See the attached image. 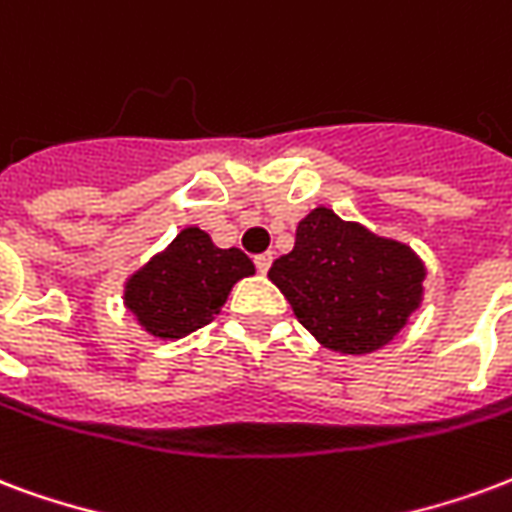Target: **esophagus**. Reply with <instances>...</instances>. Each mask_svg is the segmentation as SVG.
<instances>
[{"label":"esophagus","instance_id":"1","mask_svg":"<svg viewBox=\"0 0 512 512\" xmlns=\"http://www.w3.org/2000/svg\"><path fill=\"white\" fill-rule=\"evenodd\" d=\"M270 264H272V253H261V256H256V270L259 272H267L270 270Z\"/></svg>","mask_w":512,"mask_h":512}]
</instances>
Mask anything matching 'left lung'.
Masks as SVG:
<instances>
[{
    "mask_svg": "<svg viewBox=\"0 0 512 512\" xmlns=\"http://www.w3.org/2000/svg\"><path fill=\"white\" fill-rule=\"evenodd\" d=\"M270 281L324 349L371 354L423 305L425 264L406 242L316 207L297 223L292 251L272 261Z\"/></svg>",
    "mask_w": 512,
    "mask_h": 512,
    "instance_id": "8db88e82",
    "label": "left lung"
}]
</instances>
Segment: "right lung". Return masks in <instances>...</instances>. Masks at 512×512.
Returning <instances> with one entry per match:
<instances>
[{
  "mask_svg": "<svg viewBox=\"0 0 512 512\" xmlns=\"http://www.w3.org/2000/svg\"><path fill=\"white\" fill-rule=\"evenodd\" d=\"M253 272V261L240 248H218L207 231L185 226L163 251L130 272L122 302L144 333L179 341L210 324L234 283Z\"/></svg>",
  "mask_w": 512,
  "mask_h": 512,
  "instance_id": "right-lung-1",
  "label": "right lung"
}]
</instances>
